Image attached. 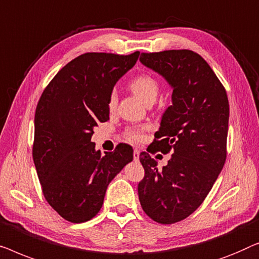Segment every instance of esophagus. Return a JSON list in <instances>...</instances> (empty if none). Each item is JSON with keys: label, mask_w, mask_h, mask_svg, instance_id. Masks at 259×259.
Instances as JSON below:
<instances>
[{"label": "esophagus", "mask_w": 259, "mask_h": 259, "mask_svg": "<svg viewBox=\"0 0 259 259\" xmlns=\"http://www.w3.org/2000/svg\"><path fill=\"white\" fill-rule=\"evenodd\" d=\"M134 161L135 162L140 161V150H137V149H135L134 150Z\"/></svg>", "instance_id": "1"}]
</instances>
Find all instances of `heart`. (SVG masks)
<instances>
[{
  "instance_id": "heart-1",
  "label": "heart",
  "mask_w": 259,
  "mask_h": 259,
  "mask_svg": "<svg viewBox=\"0 0 259 259\" xmlns=\"http://www.w3.org/2000/svg\"><path fill=\"white\" fill-rule=\"evenodd\" d=\"M130 89L140 100L143 101L144 103H148V102L155 101L157 98L159 84L150 75H140L131 81ZM116 104H117V94L112 92L110 94V97H109L108 107L110 110H114ZM142 131H143V128H129L125 131V137L131 142L141 141L142 137H143Z\"/></svg>"
}]
</instances>
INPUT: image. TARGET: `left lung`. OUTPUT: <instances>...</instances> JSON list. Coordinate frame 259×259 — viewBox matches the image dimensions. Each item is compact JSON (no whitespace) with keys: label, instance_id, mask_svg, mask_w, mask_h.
<instances>
[{"label":"left lung","instance_id":"left-lung-1","mask_svg":"<svg viewBox=\"0 0 259 259\" xmlns=\"http://www.w3.org/2000/svg\"><path fill=\"white\" fill-rule=\"evenodd\" d=\"M140 61L172 89V104L163 112L154 142L157 150L172 155L158 169L157 162L142 152L145 175L138 184V197L151 220L172 224L201 205L223 169L229 101L210 65L191 50L143 53Z\"/></svg>","mask_w":259,"mask_h":259}]
</instances>
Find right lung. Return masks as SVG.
Instances as JSON below:
<instances>
[{
    "instance_id": "right-lung-1",
    "label": "right lung",
    "mask_w": 259,
    "mask_h": 259,
    "mask_svg": "<svg viewBox=\"0 0 259 259\" xmlns=\"http://www.w3.org/2000/svg\"><path fill=\"white\" fill-rule=\"evenodd\" d=\"M138 56L83 54L57 72L36 107L32 158L43 195L71 223L96 216L109 183L133 161L130 145L102 156L92 136L98 123L109 119L112 89Z\"/></svg>"
}]
</instances>
